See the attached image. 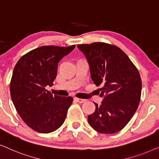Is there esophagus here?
<instances>
[{
  "instance_id": "34e87169",
  "label": "esophagus",
  "mask_w": 159,
  "mask_h": 159,
  "mask_svg": "<svg viewBox=\"0 0 159 159\" xmlns=\"http://www.w3.org/2000/svg\"><path fill=\"white\" fill-rule=\"evenodd\" d=\"M75 100L76 102H78V103H83L84 102L86 101V99H80V98H75Z\"/></svg>"
}]
</instances>
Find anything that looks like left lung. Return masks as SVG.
<instances>
[{"label": "left lung", "instance_id": "left-lung-1", "mask_svg": "<svg viewBox=\"0 0 159 159\" xmlns=\"http://www.w3.org/2000/svg\"><path fill=\"white\" fill-rule=\"evenodd\" d=\"M77 46L87 60L92 81L102 86L99 93L102 101L99 105L94 103L89 124L102 134L119 132L133 117L140 101L139 72L117 46L99 42Z\"/></svg>", "mask_w": 159, "mask_h": 159}]
</instances>
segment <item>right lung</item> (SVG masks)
Segmentation results:
<instances>
[{
	"label": "right lung",
	"instance_id": "1",
	"mask_svg": "<svg viewBox=\"0 0 159 159\" xmlns=\"http://www.w3.org/2000/svg\"><path fill=\"white\" fill-rule=\"evenodd\" d=\"M75 46H45L22 56L14 67L10 93L14 107L27 125L40 133H50L62 125L71 97H60L46 89L53 86L58 63Z\"/></svg>",
	"mask_w": 159,
	"mask_h": 159
}]
</instances>
